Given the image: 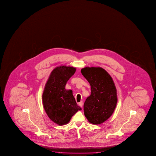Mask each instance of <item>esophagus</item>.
Listing matches in <instances>:
<instances>
[{"instance_id": "34e87169", "label": "esophagus", "mask_w": 156, "mask_h": 156, "mask_svg": "<svg viewBox=\"0 0 156 156\" xmlns=\"http://www.w3.org/2000/svg\"><path fill=\"white\" fill-rule=\"evenodd\" d=\"M78 104H79V105L80 107L82 108V106H83V102L81 101H80V103H78Z\"/></svg>"}]
</instances>
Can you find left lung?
<instances>
[{
    "label": "left lung",
    "instance_id": "left-lung-1",
    "mask_svg": "<svg viewBox=\"0 0 156 156\" xmlns=\"http://www.w3.org/2000/svg\"><path fill=\"white\" fill-rule=\"evenodd\" d=\"M81 73L91 87V94L83 105L85 116L90 123L101 124L111 116L116 106L117 90L114 81L101 67H85L81 69Z\"/></svg>",
    "mask_w": 156,
    "mask_h": 156
}]
</instances>
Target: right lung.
Instances as JSON below:
<instances>
[{"mask_svg":"<svg viewBox=\"0 0 156 156\" xmlns=\"http://www.w3.org/2000/svg\"><path fill=\"white\" fill-rule=\"evenodd\" d=\"M76 71L73 66L56 67L51 72L42 94V103L51 121L59 126L67 124L81 108L77 105L72 90L65 88L66 82Z\"/></svg>","mask_w":156,"mask_h":156,"instance_id":"right-lung-1","label":"right lung"}]
</instances>
